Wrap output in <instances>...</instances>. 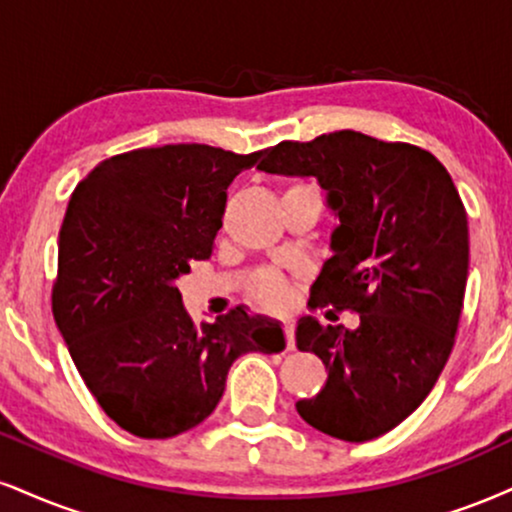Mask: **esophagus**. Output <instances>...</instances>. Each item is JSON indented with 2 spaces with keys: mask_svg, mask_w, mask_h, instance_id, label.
<instances>
[{
  "mask_svg": "<svg viewBox=\"0 0 512 512\" xmlns=\"http://www.w3.org/2000/svg\"><path fill=\"white\" fill-rule=\"evenodd\" d=\"M281 326H283V334H286V348L288 350H293L295 348V338H293V319L291 317H283V322H281Z\"/></svg>",
  "mask_w": 512,
  "mask_h": 512,
  "instance_id": "obj_1",
  "label": "esophagus"
}]
</instances>
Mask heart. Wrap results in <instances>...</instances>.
<instances>
[{"mask_svg": "<svg viewBox=\"0 0 512 512\" xmlns=\"http://www.w3.org/2000/svg\"><path fill=\"white\" fill-rule=\"evenodd\" d=\"M293 188H307V186H293ZM257 298H260L262 303L269 307L283 305L288 298L286 283H283L281 279H274V276H267V279H262L260 283H257Z\"/></svg>", "mask_w": 512, "mask_h": 512, "instance_id": "heart-1", "label": "heart"}]
</instances>
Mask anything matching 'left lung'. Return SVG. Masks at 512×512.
<instances>
[{
  "label": "left lung",
  "mask_w": 512,
  "mask_h": 512,
  "mask_svg": "<svg viewBox=\"0 0 512 512\" xmlns=\"http://www.w3.org/2000/svg\"><path fill=\"white\" fill-rule=\"evenodd\" d=\"M257 169L315 176L326 190L334 255L307 305L360 315L353 331L300 317L295 343L329 377L295 410L334 439H377L420 408L453 350L470 264L463 200L432 152L357 131L286 140Z\"/></svg>",
  "instance_id": "obj_1"
}]
</instances>
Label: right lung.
Returning a JSON list of instances; mask_svg holds the SVG:
<instances>
[{
    "label": "right lung",
    "instance_id": "1",
    "mask_svg": "<svg viewBox=\"0 0 512 512\" xmlns=\"http://www.w3.org/2000/svg\"><path fill=\"white\" fill-rule=\"evenodd\" d=\"M262 157L197 143L143 147L104 159L73 190L54 322L100 408L140 439L197 427L236 357L286 348L279 322L243 307L195 324L176 286L212 255L226 188Z\"/></svg>",
    "mask_w": 512,
    "mask_h": 512
}]
</instances>
